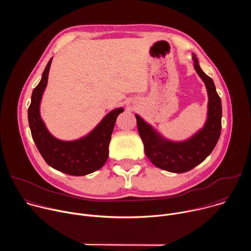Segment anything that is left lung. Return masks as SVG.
<instances>
[{
    "mask_svg": "<svg viewBox=\"0 0 251 251\" xmlns=\"http://www.w3.org/2000/svg\"><path fill=\"white\" fill-rule=\"evenodd\" d=\"M195 69L204 82L208 103L206 120L191 138L171 141L163 137L152 125L136 114L137 127L144 144L148 159L156 167L172 173H185L201 164L212 152L222 131V101L213 80L201 70L196 54L193 53Z\"/></svg>",
    "mask_w": 251,
    "mask_h": 251,
    "instance_id": "1",
    "label": "left lung"
}]
</instances>
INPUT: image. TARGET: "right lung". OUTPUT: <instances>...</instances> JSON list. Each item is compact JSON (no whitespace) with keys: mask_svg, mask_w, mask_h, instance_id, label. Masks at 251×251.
Returning <instances> with one entry per match:
<instances>
[{"mask_svg":"<svg viewBox=\"0 0 251 251\" xmlns=\"http://www.w3.org/2000/svg\"><path fill=\"white\" fill-rule=\"evenodd\" d=\"M52 58L48 62L40 83L31 93L27 110L32 139L45 161L51 168L70 176H85L99 170L107 161L109 143L116 119L124 111L122 107L107 114L84 137L63 141L52 136L41 117L40 106L46 90Z\"/></svg>","mask_w":251,"mask_h":251,"instance_id":"right-lung-1","label":"right lung"}]
</instances>
